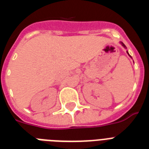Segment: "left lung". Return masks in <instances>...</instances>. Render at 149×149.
<instances>
[{"mask_svg":"<svg viewBox=\"0 0 149 149\" xmlns=\"http://www.w3.org/2000/svg\"><path fill=\"white\" fill-rule=\"evenodd\" d=\"M120 43H121V45H122L123 46H124V47H125V48H126V46H125V44H124V43H123V42H120ZM127 53L128 54V55H129V53H128V52H127ZM129 56H130V55H129ZM130 57H132V56H130Z\"/></svg>","mask_w":149,"mask_h":149,"instance_id":"obj_1","label":"left lung"}]
</instances>
